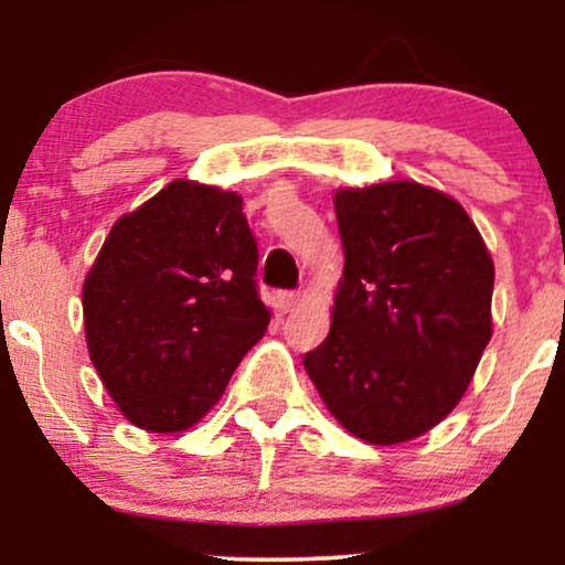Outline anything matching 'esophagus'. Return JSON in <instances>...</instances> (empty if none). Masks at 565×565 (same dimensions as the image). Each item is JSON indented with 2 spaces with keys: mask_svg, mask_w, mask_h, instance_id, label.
<instances>
[{
  "mask_svg": "<svg viewBox=\"0 0 565 565\" xmlns=\"http://www.w3.org/2000/svg\"><path fill=\"white\" fill-rule=\"evenodd\" d=\"M278 302H281L284 313H289V310H295L297 302H300V291H278Z\"/></svg>",
  "mask_w": 565,
  "mask_h": 565,
  "instance_id": "34e87169",
  "label": "esophagus"
}]
</instances>
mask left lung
Masks as SVG:
<instances>
[{"instance_id": "1", "label": "left lung", "mask_w": 565, "mask_h": 565, "mask_svg": "<svg viewBox=\"0 0 565 565\" xmlns=\"http://www.w3.org/2000/svg\"><path fill=\"white\" fill-rule=\"evenodd\" d=\"M334 212L345 274L305 372L348 433L404 444L468 391L491 340L494 263L468 212L412 180L337 191Z\"/></svg>"}]
</instances>
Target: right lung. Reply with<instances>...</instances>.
Returning a JSON list of instances; mask_svg holds the SVG:
<instances>
[{
    "label": "right lung",
    "instance_id": "right-lung-1",
    "mask_svg": "<svg viewBox=\"0 0 565 565\" xmlns=\"http://www.w3.org/2000/svg\"><path fill=\"white\" fill-rule=\"evenodd\" d=\"M242 196L174 180L116 220L82 291L89 359L132 425L180 433L270 323Z\"/></svg>",
    "mask_w": 565,
    "mask_h": 565
}]
</instances>
